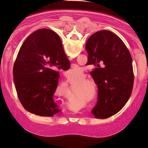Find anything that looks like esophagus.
<instances>
[{
	"mask_svg": "<svg viewBox=\"0 0 148 148\" xmlns=\"http://www.w3.org/2000/svg\"><path fill=\"white\" fill-rule=\"evenodd\" d=\"M69 59H72V58H70ZM77 67V65L76 64H71V67H72V68H74V67Z\"/></svg>",
	"mask_w": 148,
	"mask_h": 148,
	"instance_id": "obj_1",
	"label": "esophagus"
}]
</instances>
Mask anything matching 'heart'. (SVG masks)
I'll list each match as a JSON object with an SVG mask.
<instances>
[{"mask_svg":"<svg viewBox=\"0 0 148 148\" xmlns=\"http://www.w3.org/2000/svg\"><path fill=\"white\" fill-rule=\"evenodd\" d=\"M82 77L84 78V75H82ZM92 82V80L90 79H83L81 81H80L79 83H78V84L79 85H82L81 86L79 89H78V91L80 93L82 94L83 95H87L90 93L91 91V86L89 85L88 83H91ZM84 85L83 86V84Z\"/></svg>","mask_w":148,"mask_h":148,"instance_id":"1","label":"heart"}]
</instances>
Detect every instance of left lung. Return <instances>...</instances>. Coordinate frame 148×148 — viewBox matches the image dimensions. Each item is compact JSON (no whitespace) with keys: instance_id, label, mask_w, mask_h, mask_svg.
Listing matches in <instances>:
<instances>
[{"instance_id":"8db88e82","label":"left lung","mask_w":148,"mask_h":148,"mask_svg":"<svg viewBox=\"0 0 148 148\" xmlns=\"http://www.w3.org/2000/svg\"><path fill=\"white\" fill-rule=\"evenodd\" d=\"M85 48L87 64L95 67L90 74L99 88L98 101L92 112L96 118H108L130 99L134 81L132 59L122 40L109 30L92 34Z\"/></svg>"}]
</instances>
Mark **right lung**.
I'll return each instance as SVG.
<instances>
[{
  "instance_id": "right-lung-1",
  "label": "right lung",
  "mask_w": 148,
  "mask_h": 148,
  "mask_svg": "<svg viewBox=\"0 0 148 148\" xmlns=\"http://www.w3.org/2000/svg\"><path fill=\"white\" fill-rule=\"evenodd\" d=\"M70 65L55 32L40 29L31 34L21 45L13 67L15 88L23 108L32 114L48 117L60 111L53 95L59 71H67Z\"/></svg>"
}]
</instances>
